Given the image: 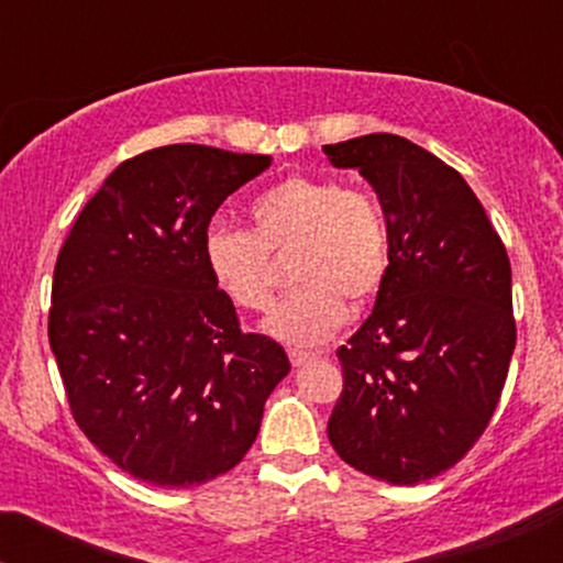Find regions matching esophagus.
<instances>
[{"instance_id":"34e87169","label":"esophagus","mask_w":563,"mask_h":563,"mask_svg":"<svg viewBox=\"0 0 563 563\" xmlns=\"http://www.w3.org/2000/svg\"><path fill=\"white\" fill-rule=\"evenodd\" d=\"M288 357H290V363H294L296 367H301V365H307V363H314V360H318L320 354L303 352V349H288Z\"/></svg>"}]
</instances>
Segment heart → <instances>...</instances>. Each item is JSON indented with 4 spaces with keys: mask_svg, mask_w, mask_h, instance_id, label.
<instances>
[{
    "mask_svg": "<svg viewBox=\"0 0 563 563\" xmlns=\"http://www.w3.org/2000/svg\"><path fill=\"white\" fill-rule=\"evenodd\" d=\"M254 232L211 224L203 262L235 307L264 312L275 299V256H288L299 288L275 309L267 331L296 346L322 344L346 320V299L363 303L384 288L391 230L384 206L335 177L290 174L251 203Z\"/></svg>",
    "mask_w": 563,
    "mask_h": 563,
    "instance_id": "1",
    "label": "heart"
}]
</instances>
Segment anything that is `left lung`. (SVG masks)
Instances as JSON below:
<instances>
[{
	"instance_id": "left-lung-1",
	"label": "left lung",
	"mask_w": 563,
	"mask_h": 563,
	"mask_svg": "<svg viewBox=\"0 0 563 563\" xmlns=\"http://www.w3.org/2000/svg\"><path fill=\"white\" fill-rule=\"evenodd\" d=\"M360 169L391 230L376 307L341 346L328 439L373 479L418 484L455 466L493 418L516 346L510 262L452 166L399 134L322 147Z\"/></svg>"
}]
</instances>
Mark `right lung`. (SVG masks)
I'll list each match as a JSON object with an SVG mask.
<instances>
[{"instance_id": "right-lung-1", "label": "right lung", "mask_w": 563, "mask_h": 563, "mask_svg": "<svg viewBox=\"0 0 563 563\" xmlns=\"http://www.w3.org/2000/svg\"><path fill=\"white\" fill-rule=\"evenodd\" d=\"M269 164L192 142L140 153L57 254L47 331L70 416L134 479L196 487L228 474L288 376L286 349L241 331L203 262L214 211Z\"/></svg>"}]
</instances>
